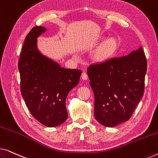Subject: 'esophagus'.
Wrapping results in <instances>:
<instances>
[{
  "mask_svg": "<svg viewBox=\"0 0 158 158\" xmlns=\"http://www.w3.org/2000/svg\"><path fill=\"white\" fill-rule=\"evenodd\" d=\"M81 77H82V79L84 80V81H86V80H88V76L85 73H83L81 75Z\"/></svg>",
  "mask_w": 158,
  "mask_h": 158,
  "instance_id": "1",
  "label": "esophagus"
}]
</instances>
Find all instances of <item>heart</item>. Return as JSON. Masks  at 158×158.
Returning <instances> with one entry per match:
<instances>
[{"instance_id":"obj_1","label":"heart","mask_w":158,"mask_h":158,"mask_svg":"<svg viewBox=\"0 0 158 158\" xmlns=\"http://www.w3.org/2000/svg\"><path fill=\"white\" fill-rule=\"evenodd\" d=\"M103 40V38H101V41ZM117 47L118 42L115 38H107L95 50L93 54V60L96 63H103L114 55Z\"/></svg>"}]
</instances>
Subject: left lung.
Masks as SVG:
<instances>
[{
  "label": "left lung",
  "instance_id": "8db88e82",
  "mask_svg": "<svg viewBox=\"0 0 158 158\" xmlns=\"http://www.w3.org/2000/svg\"><path fill=\"white\" fill-rule=\"evenodd\" d=\"M146 71L142 47L127 56L88 67L95 97L94 116L101 124L112 127L130 118L143 96Z\"/></svg>",
  "mask_w": 158,
  "mask_h": 158
}]
</instances>
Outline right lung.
I'll list each match as a JSON object with an SVG mask.
<instances>
[{
	"instance_id": "add662e5",
	"label": "right lung",
	"mask_w": 158,
	"mask_h": 158,
	"mask_svg": "<svg viewBox=\"0 0 158 158\" xmlns=\"http://www.w3.org/2000/svg\"><path fill=\"white\" fill-rule=\"evenodd\" d=\"M46 30L44 27H35L27 34L18 68L21 95L28 109L41 124L54 127L68 118L67 96L78 84L82 71L62 68L40 52L37 38Z\"/></svg>"
}]
</instances>
